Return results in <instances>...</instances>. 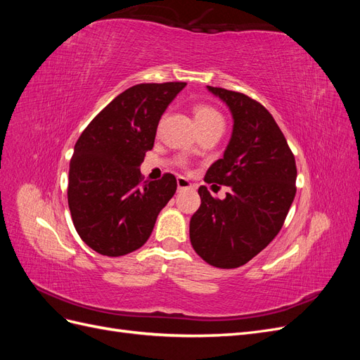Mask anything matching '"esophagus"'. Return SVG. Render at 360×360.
<instances>
[{
  "label": "esophagus",
  "instance_id": "1",
  "mask_svg": "<svg viewBox=\"0 0 360 360\" xmlns=\"http://www.w3.org/2000/svg\"><path fill=\"white\" fill-rule=\"evenodd\" d=\"M177 188H179V191H181V189H191L192 188V183L186 179V177H177Z\"/></svg>",
  "mask_w": 360,
  "mask_h": 360
}]
</instances>
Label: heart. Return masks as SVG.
I'll return each instance as SVG.
<instances>
[{
    "mask_svg": "<svg viewBox=\"0 0 360 360\" xmlns=\"http://www.w3.org/2000/svg\"><path fill=\"white\" fill-rule=\"evenodd\" d=\"M193 120H195V123H197V126L201 127V126L210 124L214 122H222V117L216 110H213L212 106L195 105L193 106Z\"/></svg>",
    "mask_w": 360,
    "mask_h": 360,
    "instance_id": "obj_1",
    "label": "heart"
}]
</instances>
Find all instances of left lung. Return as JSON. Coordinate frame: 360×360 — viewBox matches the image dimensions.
I'll return each instance as SVG.
<instances>
[{
  "instance_id": "1",
  "label": "left lung",
  "mask_w": 360,
  "mask_h": 360,
  "mask_svg": "<svg viewBox=\"0 0 360 360\" xmlns=\"http://www.w3.org/2000/svg\"><path fill=\"white\" fill-rule=\"evenodd\" d=\"M228 106L233 132L224 158L207 169L204 181L228 186L216 200L200 186V209L189 224L192 248L221 269L246 264L279 233L296 195V160L275 118L250 97L207 85ZM214 186V184H213Z\"/></svg>"
}]
</instances>
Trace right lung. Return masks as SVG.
<instances>
[{
	"mask_svg": "<svg viewBox=\"0 0 360 360\" xmlns=\"http://www.w3.org/2000/svg\"><path fill=\"white\" fill-rule=\"evenodd\" d=\"M186 82L130 86L96 115L76 141L68 201L82 242L97 254L122 257L143 246L158 214L176 193L165 174L143 181L139 167L153 148L162 114Z\"/></svg>",
	"mask_w": 360,
	"mask_h": 360,
	"instance_id": "1",
	"label": "right lung"
}]
</instances>
